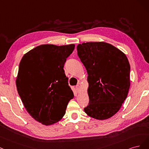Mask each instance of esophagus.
<instances>
[{
	"label": "esophagus",
	"instance_id": "esophagus-1",
	"mask_svg": "<svg viewBox=\"0 0 149 149\" xmlns=\"http://www.w3.org/2000/svg\"><path fill=\"white\" fill-rule=\"evenodd\" d=\"M75 88H76V90H77V92L78 93L79 92V91H80V85H76L75 86Z\"/></svg>",
	"mask_w": 149,
	"mask_h": 149
}]
</instances>
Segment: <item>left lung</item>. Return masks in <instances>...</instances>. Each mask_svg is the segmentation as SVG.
Listing matches in <instances>:
<instances>
[{
    "instance_id": "obj_1",
    "label": "left lung",
    "mask_w": 149,
    "mask_h": 149,
    "mask_svg": "<svg viewBox=\"0 0 149 149\" xmlns=\"http://www.w3.org/2000/svg\"><path fill=\"white\" fill-rule=\"evenodd\" d=\"M77 54L88 74L89 116L103 120L121 107L130 87V64L126 56L104 42H88L77 46Z\"/></svg>"
}]
</instances>
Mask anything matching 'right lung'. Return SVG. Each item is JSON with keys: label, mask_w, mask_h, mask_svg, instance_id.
Wrapping results in <instances>:
<instances>
[{"label": "right lung", "mask_w": 149, "mask_h": 149, "mask_svg": "<svg viewBox=\"0 0 149 149\" xmlns=\"http://www.w3.org/2000/svg\"><path fill=\"white\" fill-rule=\"evenodd\" d=\"M74 48V45H42L24 55L19 64V96L28 113L46 126L62 119L74 97L63 68Z\"/></svg>", "instance_id": "right-lung-1"}]
</instances>
